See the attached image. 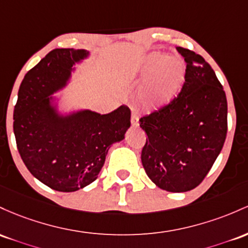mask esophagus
Instances as JSON below:
<instances>
[{"label": "esophagus", "mask_w": 248, "mask_h": 248, "mask_svg": "<svg viewBox=\"0 0 248 248\" xmlns=\"http://www.w3.org/2000/svg\"><path fill=\"white\" fill-rule=\"evenodd\" d=\"M131 126L132 127H138L139 122H138V112L133 110L132 111V117H131Z\"/></svg>", "instance_id": "esophagus-1"}]
</instances>
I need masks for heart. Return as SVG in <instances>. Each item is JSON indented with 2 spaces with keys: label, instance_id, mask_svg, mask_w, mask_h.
I'll return each instance as SVG.
<instances>
[{
  "label": "heart",
  "instance_id": "1",
  "mask_svg": "<svg viewBox=\"0 0 248 248\" xmlns=\"http://www.w3.org/2000/svg\"><path fill=\"white\" fill-rule=\"evenodd\" d=\"M185 68L182 62L159 55L147 57L143 68V89L146 102L152 109H161L173 101L182 90Z\"/></svg>",
  "mask_w": 248,
  "mask_h": 248
}]
</instances>
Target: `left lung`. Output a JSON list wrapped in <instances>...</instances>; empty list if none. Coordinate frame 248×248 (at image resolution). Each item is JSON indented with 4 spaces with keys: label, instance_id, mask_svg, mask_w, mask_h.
<instances>
[{
    "label": "left lung",
    "instance_id": "1",
    "mask_svg": "<svg viewBox=\"0 0 248 248\" xmlns=\"http://www.w3.org/2000/svg\"><path fill=\"white\" fill-rule=\"evenodd\" d=\"M186 62L182 91L169 105L139 119L147 135L141 163L161 190H193L224 146L227 99L216 72L200 55L177 46Z\"/></svg>",
    "mask_w": 248,
    "mask_h": 248
}]
</instances>
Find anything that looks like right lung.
<instances>
[{
    "instance_id": "obj_1",
    "label": "right lung",
    "mask_w": 248,
    "mask_h": 248,
    "mask_svg": "<svg viewBox=\"0 0 248 248\" xmlns=\"http://www.w3.org/2000/svg\"><path fill=\"white\" fill-rule=\"evenodd\" d=\"M85 50L55 49L30 69L19 85L14 109V133L27 169L44 185L74 192L91 184L104 165L110 146L124 139L131 111L126 105L108 115L90 110L60 116L50 94L70 78Z\"/></svg>"
}]
</instances>
